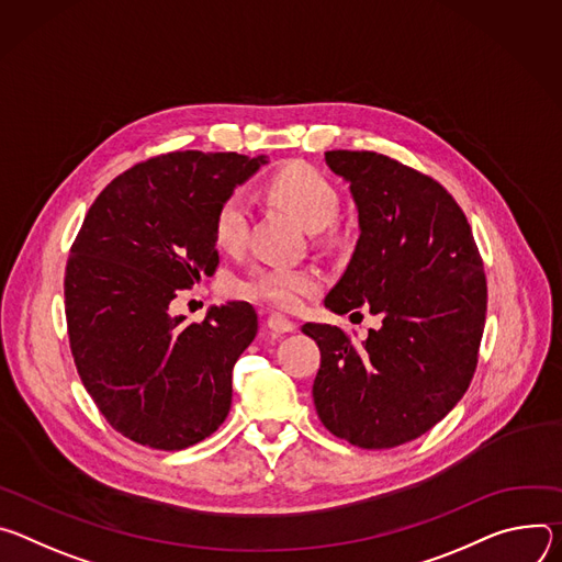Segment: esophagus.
<instances>
[{
    "label": "esophagus",
    "mask_w": 562,
    "mask_h": 562,
    "mask_svg": "<svg viewBox=\"0 0 562 562\" xmlns=\"http://www.w3.org/2000/svg\"><path fill=\"white\" fill-rule=\"evenodd\" d=\"M296 324L294 322H290V319H285L283 315H270L268 317V330L272 333V335H285V333H296Z\"/></svg>",
    "instance_id": "esophagus-1"
}]
</instances>
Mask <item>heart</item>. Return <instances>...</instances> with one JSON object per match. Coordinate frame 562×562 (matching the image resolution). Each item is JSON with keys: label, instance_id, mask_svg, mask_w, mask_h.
<instances>
[{"label": "heart", "instance_id": "b5f03b06", "mask_svg": "<svg viewBox=\"0 0 562 562\" xmlns=\"http://www.w3.org/2000/svg\"><path fill=\"white\" fill-rule=\"evenodd\" d=\"M270 192L277 201L290 207L310 232L324 229L337 218L339 194L335 184L313 167H285L272 178ZM247 229L249 203L240 192H234L216 210L214 238L218 247L227 249V252H236L247 240ZM317 288L319 274L315 270L292 266H261L238 283L243 296L270 303L281 310H296L303 303V296Z\"/></svg>", "mask_w": 562, "mask_h": 562}]
</instances>
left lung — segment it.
Masks as SVG:
<instances>
[{"label": "left lung", "mask_w": 562, "mask_h": 562, "mask_svg": "<svg viewBox=\"0 0 562 562\" xmlns=\"http://www.w3.org/2000/svg\"><path fill=\"white\" fill-rule=\"evenodd\" d=\"M348 182L359 238L324 305H368L382 326L361 346L330 324L301 330L322 350L313 384L324 426L359 449L406 445L462 400L486 315L482 259L464 212L440 182L375 151H326Z\"/></svg>", "instance_id": "obj_1"}]
</instances>
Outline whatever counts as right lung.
I'll use <instances>...</instances> for the list:
<instances>
[{
	"instance_id": "1",
	"label": "right lung",
	"mask_w": 562,
	"mask_h": 562,
	"mask_svg": "<svg viewBox=\"0 0 562 562\" xmlns=\"http://www.w3.org/2000/svg\"><path fill=\"white\" fill-rule=\"evenodd\" d=\"M263 165L268 156L234 151L136 165L104 187L71 247L65 299L80 380L143 447H194L229 413L232 368L259 330L255 307L227 301L190 324L169 305L216 270V210Z\"/></svg>"
}]
</instances>
